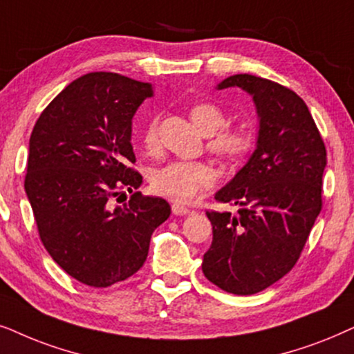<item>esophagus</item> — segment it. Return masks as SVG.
I'll return each instance as SVG.
<instances>
[{"mask_svg": "<svg viewBox=\"0 0 354 354\" xmlns=\"http://www.w3.org/2000/svg\"><path fill=\"white\" fill-rule=\"evenodd\" d=\"M171 210H173L174 215H189L191 214V210L187 209V207L181 205V204H173Z\"/></svg>", "mask_w": 354, "mask_h": 354, "instance_id": "obj_1", "label": "esophagus"}]
</instances>
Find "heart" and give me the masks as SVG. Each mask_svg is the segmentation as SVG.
Wrapping results in <instances>:
<instances>
[{
  "mask_svg": "<svg viewBox=\"0 0 354 354\" xmlns=\"http://www.w3.org/2000/svg\"><path fill=\"white\" fill-rule=\"evenodd\" d=\"M191 120L205 136H209V149L218 157L234 162L244 157L252 145V136L243 128L226 124V115L215 103H197L189 110ZM140 140L147 152L158 147V116H150L145 122ZM215 171L204 162L173 160L155 169L152 187L157 194L174 202H191L209 189L215 183Z\"/></svg>",
  "mask_w": 354,
  "mask_h": 354,
  "instance_id": "1",
  "label": "heart"
}]
</instances>
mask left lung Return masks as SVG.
<instances>
[{
  "instance_id": "left-lung-1",
  "label": "left lung",
  "mask_w": 354,
  "mask_h": 354,
  "mask_svg": "<svg viewBox=\"0 0 354 354\" xmlns=\"http://www.w3.org/2000/svg\"><path fill=\"white\" fill-rule=\"evenodd\" d=\"M239 87L256 103L257 147L248 163L215 194L238 214L207 212L212 246L202 272L228 293L268 288L298 262L322 209L324 140L303 98L280 84L234 74L216 88Z\"/></svg>"
}]
</instances>
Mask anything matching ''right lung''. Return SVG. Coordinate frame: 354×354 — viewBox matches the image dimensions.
Listing matches in <instances>:
<instances>
[{
    "label": "right lung",
    "instance_id": "right-lung-1",
    "mask_svg": "<svg viewBox=\"0 0 354 354\" xmlns=\"http://www.w3.org/2000/svg\"><path fill=\"white\" fill-rule=\"evenodd\" d=\"M152 86L116 73H88L56 95L29 140L26 194L41 243L77 281L106 288L144 266L150 236L171 214L160 197L134 192L111 209L122 187L142 176L131 145L133 116Z\"/></svg>",
    "mask_w": 354,
    "mask_h": 354
}]
</instances>
